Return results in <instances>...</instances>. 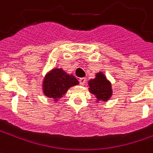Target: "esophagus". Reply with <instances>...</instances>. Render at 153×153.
Segmentation results:
<instances>
[{
    "label": "esophagus",
    "instance_id": "34e87169",
    "mask_svg": "<svg viewBox=\"0 0 153 153\" xmlns=\"http://www.w3.org/2000/svg\"><path fill=\"white\" fill-rule=\"evenodd\" d=\"M86 82V79L85 78H80L79 79V82L81 85H84Z\"/></svg>",
    "mask_w": 153,
    "mask_h": 153
}]
</instances>
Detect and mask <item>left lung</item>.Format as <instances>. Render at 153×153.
Returning a JSON list of instances; mask_svg holds the SVG:
<instances>
[{
  "mask_svg": "<svg viewBox=\"0 0 153 153\" xmlns=\"http://www.w3.org/2000/svg\"><path fill=\"white\" fill-rule=\"evenodd\" d=\"M89 91L97 98V102H106L113 95L111 82H109L103 72L96 74V78L88 81Z\"/></svg>",
  "mask_w": 153,
  "mask_h": 153,
  "instance_id": "left-lung-1",
  "label": "left lung"
}]
</instances>
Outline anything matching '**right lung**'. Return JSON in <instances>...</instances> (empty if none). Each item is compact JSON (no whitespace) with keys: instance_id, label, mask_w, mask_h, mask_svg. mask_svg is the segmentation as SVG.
<instances>
[{"instance_id":"right-lung-1","label":"right lung","mask_w":153,"mask_h":153,"mask_svg":"<svg viewBox=\"0 0 153 153\" xmlns=\"http://www.w3.org/2000/svg\"><path fill=\"white\" fill-rule=\"evenodd\" d=\"M78 84L79 81L73 74H69L62 68H54L46 74L42 89L45 96L57 101L67 92L69 88Z\"/></svg>"}]
</instances>
